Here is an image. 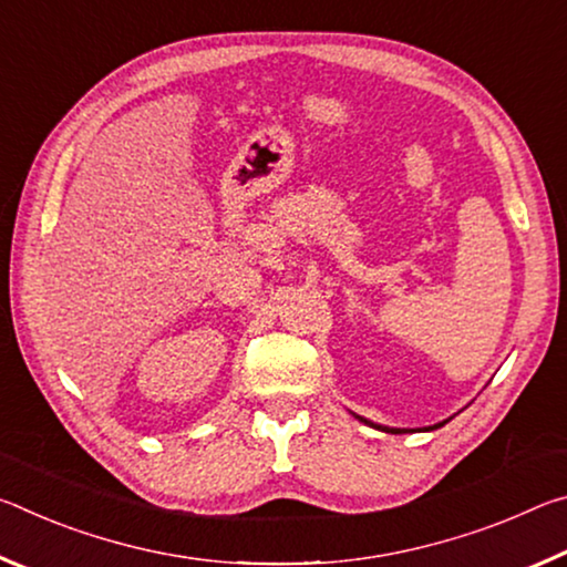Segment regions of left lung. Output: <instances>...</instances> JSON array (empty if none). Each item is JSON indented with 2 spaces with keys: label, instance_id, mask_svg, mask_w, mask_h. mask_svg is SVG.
Returning <instances> with one entry per match:
<instances>
[{
  "label": "left lung",
  "instance_id": "8db88e82",
  "mask_svg": "<svg viewBox=\"0 0 567 567\" xmlns=\"http://www.w3.org/2000/svg\"><path fill=\"white\" fill-rule=\"evenodd\" d=\"M358 420H362L364 425H372V427H378V430H382V433H392V435H402V433H412V430H405V427H388V425H378V422H370V420H364V417H360V415H354ZM445 422H437V425H433V427H425V430H435V427H443Z\"/></svg>",
  "mask_w": 567,
  "mask_h": 567
}]
</instances>
